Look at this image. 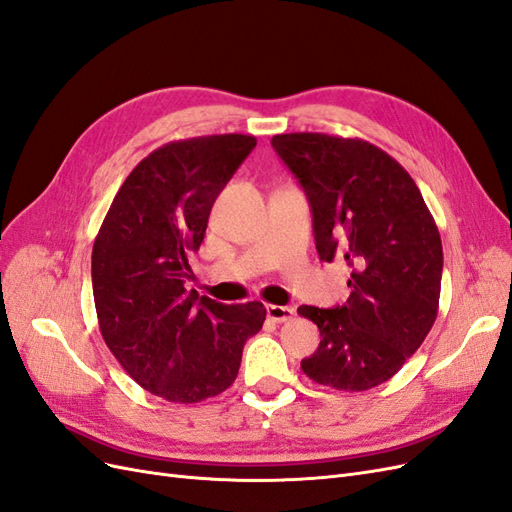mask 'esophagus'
<instances>
[{"label":"esophagus","instance_id":"34e87169","mask_svg":"<svg viewBox=\"0 0 512 512\" xmlns=\"http://www.w3.org/2000/svg\"><path fill=\"white\" fill-rule=\"evenodd\" d=\"M267 316L273 322H286L294 316V309L288 305H267Z\"/></svg>","mask_w":512,"mask_h":512}]
</instances>
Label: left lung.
Wrapping results in <instances>:
<instances>
[{
  "instance_id": "obj_1",
  "label": "left lung",
  "mask_w": 512,
  "mask_h": 512,
  "mask_svg": "<svg viewBox=\"0 0 512 512\" xmlns=\"http://www.w3.org/2000/svg\"><path fill=\"white\" fill-rule=\"evenodd\" d=\"M277 156L312 207L320 260L350 267L342 307L301 305L320 331L301 369L337 391H367L393 378L438 316L442 241L408 170L361 138L277 134Z\"/></svg>"
}]
</instances>
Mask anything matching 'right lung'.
Here are the masks:
<instances>
[{
    "instance_id": "right-lung-1",
    "label": "right lung",
    "mask_w": 512,
    "mask_h": 512,
    "mask_svg": "<svg viewBox=\"0 0 512 512\" xmlns=\"http://www.w3.org/2000/svg\"><path fill=\"white\" fill-rule=\"evenodd\" d=\"M256 147L247 134L166 143L123 181L91 252L100 333L145 391L198 404L235 382L260 301L224 305L185 290L215 198Z\"/></svg>"
}]
</instances>
